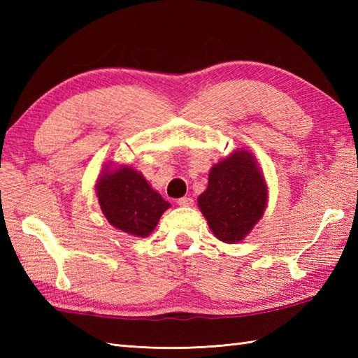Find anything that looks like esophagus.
Returning a JSON list of instances; mask_svg holds the SVG:
<instances>
[{"label":"esophagus","instance_id":"obj_1","mask_svg":"<svg viewBox=\"0 0 358 358\" xmlns=\"http://www.w3.org/2000/svg\"><path fill=\"white\" fill-rule=\"evenodd\" d=\"M177 203L178 206L189 208V206H194V199H191V196H183V199H178Z\"/></svg>","mask_w":358,"mask_h":358}]
</instances>
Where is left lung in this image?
<instances>
[{
    "mask_svg": "<svg viewBox=\"0 0 358 358\" xmlns=\"http://www.w3.org/2000/svg\"><path fill=\"white\" fill-rule=\"evenodd\" d=\"M268 185L252 152L235 149L210 167L199 208L212 234L223 243L243 241L268 206Z\"/></svg>",
    "mask_w": 358,
    "mask_h": 358,
    "instance_id": "left-lung-1",
    "label": "left lung"
}]
</instances>
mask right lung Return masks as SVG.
Masks as SVG:
<instances>
[{"label":"right lung","instance_id":"add662e5","mask_svg":"<svg viewBox=\"0 0 358 358\" xmlns=\"http://www.w3.org/2000/svg\"><path fill=\"white\" fill-rule=\"evenodd\" d=\"M95 195L110 226L132 237H148L171 208L143 173L129 164L106 163L96 178Z\"/></svg>","mask_w":358,"mask_h":358}]
</instances>
